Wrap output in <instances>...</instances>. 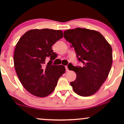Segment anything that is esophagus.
<instances>
[{"mask_svg":"<svg viewBox=\"0 0 124 124\" xmlns=\"http://www.w3.org/2000/svg\"><path fill=\"white\" fill-rule=\"evenodd\" d=\"M65 69H66V71H67V72L69 71V69H68V66L67 65L65 66Z\"/></svg>","mask_w":124,"mask_h":124,"instance_id":"obj_1","label":"esophagus"}]
</instances>
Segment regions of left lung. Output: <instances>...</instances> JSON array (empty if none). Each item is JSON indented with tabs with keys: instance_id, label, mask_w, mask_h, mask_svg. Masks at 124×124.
<instances>
[{
	"instance_id": "1",
	"label": "left lung",
	"mask_w": 124,
	"mask_h": 124,
	"mask_svg": "<svg viewBox=\"0 0 124 124\" xmlns=\"http://www.w3.org/2000/svg\"><path fill=\"white\" fill-rule=\"evenodd\" d=\"M66 40L71 43L82 67L73 65L69 69L76 72V80L70 85L82 96L94 94L107 78L112 64V49L99 32L78 28L64 32Z\"/></svg>"
}]
</instances>
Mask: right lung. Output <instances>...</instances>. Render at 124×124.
<instances>
[{
  "label": "right lung",
  "mask_w": 124,
  "mask_h": 124,
  "mask_svg": "<svg viewBox=\"0 0 124 124\" xmlns=\"http://www.w3.org/2000/svg\"><path fill=\"white\" fill-rule=\"evenodd\" d=\"M62 37L60 30L33 29L17 43L13 56L15 70L23 87L33 95L45 97L51 94L65 72L64 66L52 64L57 57L52 46ZM47 57L51 60L45 64Z\"/></svg>",
  "instance_id": "add662e5"
}]
</instances>
